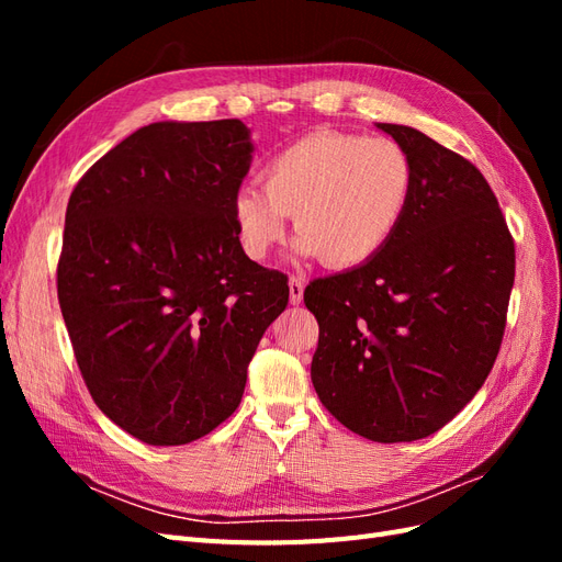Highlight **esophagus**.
Returning a JSON list of instances; mask_svg holds the SVG:
<instances>
[{
	"mask_svg": "<svg viewBox=\"0 0 562 562\" xmlns=\"http://www.w3.org/2000/svg\"><path fill=\"white\" fill-rule=\"evenodd\" d=\"M288 291H291V304H300L304 297V283L297 277L288 279Z\"/></svg>",
	"mask_w": 562,
	"mask_h": 562,
	"instance_id": "obj_1",
	"label": "esophagus"
}]
</instances>
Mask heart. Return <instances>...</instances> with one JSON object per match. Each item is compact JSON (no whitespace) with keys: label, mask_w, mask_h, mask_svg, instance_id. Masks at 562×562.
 <instances>
[{"label":"heart","mask_w":562,"mask_h":562,"mask_svg":"<svg viewBox=\"0 0 562 562\" xmlns=\"http://www.w3.org/2000/svg\"><path fill=\"white\" fill-rule=\"evenodd\" d=\"M262 178L265 187L244 184L232 196L236 236L248 258L265 260L293 215L295 255L353 269L375 258L401 227L415 166L389 138L314 131L271 157Z\"/></svg>","instance_id":"1"}]
</instances>
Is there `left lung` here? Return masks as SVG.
I'll return each mask as SVG.
<instances>
[{"instance_id": "obj_1", "label": "left lung", "mask_w": 562, "mask_h": 562, "mask_svg": "<svg viewBox=\"0 0 562 562\" xmlns=\"http://www.w3.org/2000/svg\"><path fill=\"white\" fill-rule=\"evenodd\" d=\"M415 166L413 199L370 262L316 279L312 382L347 429L427 438L464 411L495 363L516 250L483 173L413 126L375 124Z\"/></svg>"}]
</instances>
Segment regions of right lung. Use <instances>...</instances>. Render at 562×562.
Listing matches in <instances>:
<instances>
[{"instance_id": "add662e5", "label": "right lung", "mask_w": 562, "mask_h": 562, "mask_svg": "<svg viewBox=\"0 0 562 562\" xmlns=\"http://www.w3.org/2000/svg\"><path fill=\"white\" fill-rule=\"evenodd\" d=\"M255 145L239 119L143 126L67 203L58 300L95 405L147 446H184L241 403L288 283L232 217Z\"/></svg>"}]
</instances>
